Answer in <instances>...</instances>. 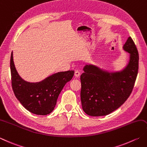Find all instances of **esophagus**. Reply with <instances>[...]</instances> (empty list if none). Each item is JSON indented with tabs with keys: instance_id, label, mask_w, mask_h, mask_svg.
<instances>
[{
	"instance_id": "34e87169",
	"label": "esophagus",
	"mask_w": 147,
	"mask_h": 147,
	"mask_svg": "<svg viewBox=\"0 0 147 147\" xmlns=\"http://www.w3.org/2000/svg\"><path fill=\"white\" fill-rule=\"evenodd\" d=\"M80 75V73L78 71H75V72H74V76H75V78H78Z\"/></svg>"
}]
</instances>
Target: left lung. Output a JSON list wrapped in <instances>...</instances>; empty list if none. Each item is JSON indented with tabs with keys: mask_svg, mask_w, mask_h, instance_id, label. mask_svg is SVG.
<instances>
[{
	"mask_svg": "<svg viewBox=\"0 0 147 147\" xmlns=\"http://www.w3.org/2000/svg\"><path fill=\"white\" fill-rule=\"evenodd\" d=\"M123 50L129 53V60L121 71L109 72L93 64L83 67L80 96L83 110L88 115H107L122 106L131 94L138 71L139 55L131 37Z\"/></svg>",
	"mask_w": 147,
	"mask_h": 147,
	"instance_id": "1",
	"label": "left lung"
}]
</instances>
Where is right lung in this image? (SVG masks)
Instances as JSON below:
<instances>
[{
  "label": "right lung",
  "mask_w": 147,
  "mask_h": 147,
  "mask_svg": "<svg viewBox=\"0 0 147 147\" xmlns=\"http://www.w3.org/2000/svg\"><path fill=\"white\" fill-rule=\"evenodd\" d=\"M10 68L12 88L16 97L25 109L39 115H47L53 111L60 92L74 74V71L59 72L39 82H28L20 77L16 69L13 51Z\"/></svg>",
  "instance_id": "obj_1"
}]
</instances>
